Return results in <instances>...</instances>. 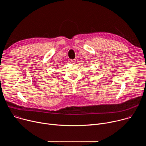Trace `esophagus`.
<instances>
[{"label": "esophagus", "instance_id": "esophagus-1", "mask_svg": "<svg viewBox=\"0 0 146 146\" xmlns=\"http://www.w3.org/2000/svg\"><path fill=\"white\" fill-rule=\"evenodd\" d=\"M70 62H71L72 64H75V62H76V60H75V59H71V60H70Z\"/></svg>", "mask_w": 146, "mask_h": 146}]
</instances>
